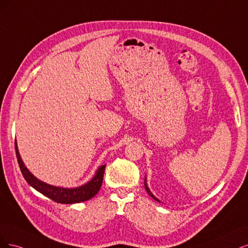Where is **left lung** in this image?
Returning <instances> with one entry per match:
<instances>
[{"label": "left lung", "mask_w": 248, "mask_h": 248, "mask_svg": "<svg viewBox=\"0 0 248 248\" xmlns=\"http://www.w3.org/2000/svg\"><path fill=\"white\" fill-rule=\"evenodd\" d=\"M144 186H145V189H146V191H147V193H148V195L151 197V198H154L155 200V201H157V202H161V201H159V200L156 198V197H155L154 195H153V193H151V191H150V189H149V187L147 186V181H146V176H145V179H144Z\"/></svg>", "instance_id": "left-lung-1"}]
</instances>
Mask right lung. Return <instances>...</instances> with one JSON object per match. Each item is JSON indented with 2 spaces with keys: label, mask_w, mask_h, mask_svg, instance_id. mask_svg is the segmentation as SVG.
I'll list each match as a JSON object with an SVG mask.
<instances>
[{
  "label": "right lung",
  "mask_w": 248,
  "mask_h": 248,
  "mask_svg": "<svg viewBox=\"0 0 248 248\" xmlns=\"http://www.w3.org/2000/svg\"><path fill=\"white\" fill-rule=\"evenodd\" d=\"M15 150H16V156H17L20 171L23 175V177H25V179L27 180V182L31 187H34L36 190H38L39 193L48 197L49 199L53 200L54 202H58L61 204H74V203L84 202L97 195L99 189L102 186L104 172H105L106 165L100 166L98 168V170L95 171L93 178L81 186L71 187V188L54 186L38 179L30 172V170L22 162L16 141H15Z\"/></svg>",
  "instance_id": "add662e5"
}]
</instances>
